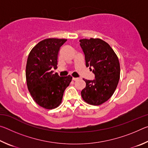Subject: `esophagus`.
Masks as SVG:
<instances>
[{
    "label": "esophagus",
    "mask_w": 148,
    "mask_h": 148,
    "mask_svg": "<svg viewBox=\"0 0 148 148\" xmlns=\"http://www.w3.org/2000/svg\"><path fill=\"white\" fill-rule=\"evenodd\" d=\"M80 79V77H72V79L74 80V81H76V80H78Z\"/></svg>",
    "instance_id": "obj_1"
}]
</instances>
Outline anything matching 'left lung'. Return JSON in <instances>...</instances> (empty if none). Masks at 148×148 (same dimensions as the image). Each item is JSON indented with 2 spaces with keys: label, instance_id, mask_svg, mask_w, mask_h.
Listing matches in <instances>:
<instances>
[{
  "label": "left lung",
  "instance_id": "8db88e82",
  "mask_svg": "<svg viewBox=\"0 0 148 148\" xmlns=\"http://www.w3.org/2000/svg\"><path fill=\"white\" fill-rule=\"evenodd\" d=\"M79 42L86 66L95 74L93 80L84 79L86 87L81 92L82 97L89 104L100 105L112 96L118 84L119 60L110 45L101 39H82Z\"/></svg>",
  "mask_w": 148,
  "mask_h": 148
}]
</instances>
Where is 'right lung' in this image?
<instances>
[{
	"label": "right lung",
	"instance_id": "obj_1",
	"mask_svg": "<svg viewBox=\"0 0 148 148\" xmlns=\"http://www.w3.org/2000/svg\"><path fill=\"white\" fill-rule=\"evenodd\" d=\"M67 40L47 38L37 44L30 52L26 66L27 87L36 103L46 109L61 104L64 91L72 77L53 74L57 69L60 47Z\"/></svg>",
	"mask_w": 148,
	"mask_h": 148
}]
</instances>
